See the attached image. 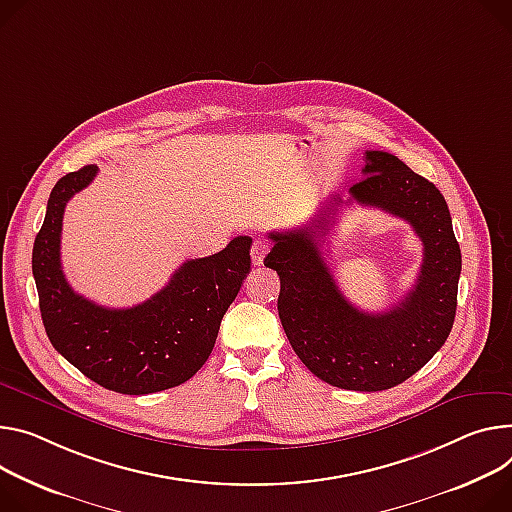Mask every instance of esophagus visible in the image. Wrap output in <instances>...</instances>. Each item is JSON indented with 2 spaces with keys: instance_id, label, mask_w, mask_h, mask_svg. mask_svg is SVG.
Instances as JSON below:
<instances>
[{
  "instance_id": "esophagus-1",
  "label": "esophagus",
  "mask_w": 512,
  "mask_h": 512,
  "mask_svg": "<svg viewBox=\"0 0 512 512\" xmlns=\"http://www.w3.org/2000/svg\"><path fill=\"white\" fill-rule=\"evenodd\" d=\"M269 253V245L265 243V241H261V239H257L255 243H253V247H251V259H253V265H263V259H265V255Z\"/></svg>"
}]
</instances>
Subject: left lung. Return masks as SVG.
<instances>
[{
  "instance_id": "8db88e82",
  "label": "left lung",
  "mask_w": 512,
  "mask_h": 512,
  "mask_svg": "<svg viewBox=\"0 0 512 512\" xmlns=\"http://www.w3.org/2000/svg\"><path fill=\"white\" fill-rule=\"evenodd\" d=\"M363 179L351 200L331 194L314 218L269 232L265 267L280 275V312L288 341L316 378L357 392L388 390L416 374L447 341L461 273V251L445 198L423 175L384 151H365ZM357 201L404 217L424 241L415 288L390 311L369 315L341 294L319 253L341 205Z\"/></svg>"
}]
</instances>
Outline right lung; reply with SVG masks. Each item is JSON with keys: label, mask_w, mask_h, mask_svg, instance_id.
I'll list each match as a JSON object with an SVG mask.
<instances>
[{"label": "right lung", "mask_w": 512, "mask_h": 512, "mask_svg": "<svg viewBox=\"0 0 512 512\" xmlns=\"http://www.w3.org/2000/svg\"><path fill=\"white\" fill-rule=\"evenodd\" d=\"M85 165L57 181L32 249V273L44 331L83 376L120 394H153L188 382L206 363L224 312L251 269V237L220 253L185 261L143 304L106 308L71 290L61 269L67 202L94 181Z\"/></svg>", "instance_id": "obj_1"}]
</instances>
